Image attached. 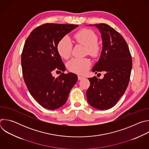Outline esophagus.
Instances as JSON below:
<instances>
[{
  "instance_id": "obj_1",
  "label": "esophagus",
  "mask_w": 149,
  "mask_h": 149,
  "mask_svg": "<svg viewBox=\"0 0 149 149\" xmlns=\"http://www.w3.org/2000/svg\"><path fill=\"white\" fill-rule=\"evenodd\" d=\"M84 77H82V76H80V75H78V79L79 80H81V79H84Z\"/></svg>"
}]
</instances>
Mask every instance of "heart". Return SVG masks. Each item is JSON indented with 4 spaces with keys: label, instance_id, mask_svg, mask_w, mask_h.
Here are the masks:
<instances>
[{
    "label": "heart",
    "instance_id": "b5f03b06",
    "mask_svg": "<svg viewBox=\"0 0 149 149\" xmlns=\"http://www.w3.org/2000/svg\"><path fill=\"white\" fill-rule=\"evenodd\" d=\"M74 38L78 43L86 47L87 52L92 56H96L100 52V46L97 44L98 36L93 31L82 29L74 35ZM72 44L70 38L63 36L57 44V52L59 55L63 58L68 59L71 54ZM91 65V61L87 58H72L67 63L68 70L73 72L84 74Z\"/></svg>",
    "mask_w": 149,
    "mask_h": 149
}]
</instances>
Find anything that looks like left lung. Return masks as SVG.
I'll list each match as a JSON object with an SVG mask.
<instances>
[{
    "instance_id": "obj_1",
    "label": "left lung",
    "mask_w": 149,
    "mask_h": 149,
    "mask_svg": "<svg viewBox=\"0 0 149 149\" xmlns=\"http://www.w3.org/2000/svg\"><path fill=\"white\" fill-rule=\"evenodd\" d=\"M99 29L102 49L92 71L105 72L102 79L88 78L90 86L86 92L88 103L98 110L114 106L124 94L132 68V56L127 42L115 29L105 24L90 25Z\"/></svg>"
}]
</instances>
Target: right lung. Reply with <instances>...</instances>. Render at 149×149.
Returning <instances> with one entry per match:
<instances>
[{
  "label": "right lung",
  "instance_id": "obj_1",
  "mask_svg": "<svg viewBox=\"0 0 149 149\" xmlns=\"http://www.w3.org/2000/svg\"><path fill=\"white\" fill-rule=\"evenodd\" d=\"M78 26L45 24L33 29L26 40L21 57L24 79L31 95L44 108L55 110L63 106L77 82L75 74L62 72L55 78L52 72L65 70L57 44Z\"/></svg>",
  "mask_w": 149,
  "mask_h": 149
}]
</instances>
